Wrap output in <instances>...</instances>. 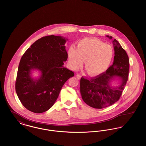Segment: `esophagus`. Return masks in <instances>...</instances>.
Returning <instances> with one entry per match:
<instances>
[{
	"label": "esophagus",
	"mask_w": 146,
	"mask_h": 146,
	"mask_svg": "<svg viewBox=\"0 0 146 146\" xmlns=\"http://www.w3.org/2000/svg\"><path fill=\"white\" fill-rule=\"evenodd\" d=\"M76 76L77 77V78H78V79H80L81 77H82V76L80 74H77Z\"/></svg>",
	"instance_id": "1"
}]
</instances>
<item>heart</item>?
<instances>
[{"label": "heart", "mask_w": 146, "mask_h": 146, "mask_svg": "<svg viewBox=\"0 0 146 146\" xmlns=\"http://www.w3.org/2000/svg\"><path fill=\"white\" fill-rule=\"evenodd\" d=\"M70 64L77 69L85 60V67L91 76H97L110 67L114 56L111 45L93 38H85L78 42L77 49L70 46L68 51Z\"/></svg>", "instance_id": "b5f03b06"}]
</instances>
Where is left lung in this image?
Wrapping results in <instances>:
<instances>
[{"label": "left lung", "mask_w": 146, "mask_h": 146, "mask_svg": "<svg viewBox=\"0 0 146 146\" xmlns=\"http://www.w3.org/2000/svg\"><path fill=\"white\" fill-rule=\"evenodd\" d=\"M110 39L112 36L106 35ZM114 57L113 64L97 76L88 79L82 77L80 91L84 101L94 108L101 109L117 102L121 96L128 79L129 60L125 50L114 39L113 41ZM120 80L117 82L116 80ZM116 81L119 85L112 87L110 84Z\"/></svg>", "instance_id": "obj_1"}]
</instances>
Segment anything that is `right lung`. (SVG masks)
<instances>
[{"instance_id":"1","label":"right lung","mask_w":146,"mask_h":146,"mask_svg":"<svg viewBox=\"0 0 146 146\" xmlns=\"http://www.w3.org/2000/svg\"><path fill=\"white\" fill-rule=\"evenodd\" d=\"M61 36L48 35L37 40L21 57L15 84L16 92L23 106L29 111L41 113L55 104L68 79L74 73L63 67L68 54ZM37 69L41 75L38 79L31 76Z\"/></svg>"}]
</instances>
